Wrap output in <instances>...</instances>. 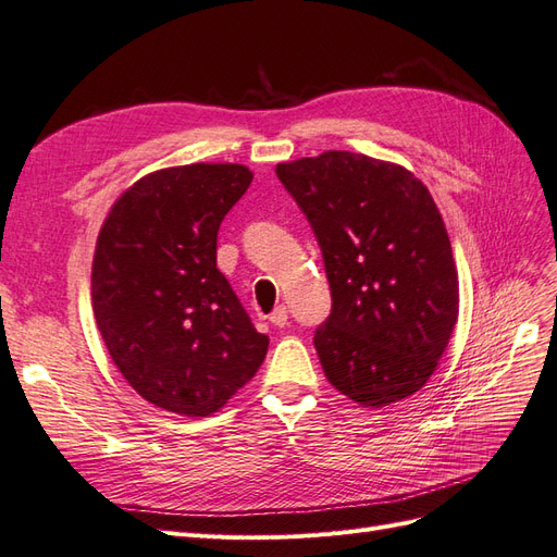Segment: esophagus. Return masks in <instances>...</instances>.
<instances>
[{
  "instance_id": "esophagus-1",
  "label": "esophagus",
  "mask_w": 557,
  "mask_h": 557,
  "mask_svg": "<svg viewBox=\"0 0 557 557\" xmlns=\"http://www.w3.org/2000/svg\"><path fill=\"white\" fill-rule=\"evenodd\" d=\"M268 320H270V324H273V326H277V329H284V326L289 324V310L284 308V306H277L273 312H270Z\"/></svg>"
}]
</instances>
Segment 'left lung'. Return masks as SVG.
<instances>
[{
	"mask_svg": "<svg viewBox=\"0 0 557 557\" xmlns=\"http://www.w3.org/2000/svg\"><path fill=\"white\" fill-rule=\"evenodd\" d=\"M322 247L331 314L314 331L329 383L363 408L426 385L459 312L450 237L410 170L355 151L275 168Z\"/></svg>",
	"mask_w": 557,
	"mask_h": 557,
	"instance_id": "1",
	"label": "left lung"
}]
</instances>
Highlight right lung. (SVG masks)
I'll use <instances>...</instances> for the list:
<instances>
[{"instance_id": "1", "label": "right lung", "mask_w": 557, "mask_h": 557, "mask_svg": "<svg viewBox=\"0 0 557 557\" xmlns=\"http://www.w3.org/2000/svg\"><path fill=\"white\" fill-rule=\"evenodd\" d=\"M253 174L237 163L156 170L111 205L92 257L95 322L128 385L184 418L245 387L268 336L216 268V233Z\"/></svg>"}]
</instances>
